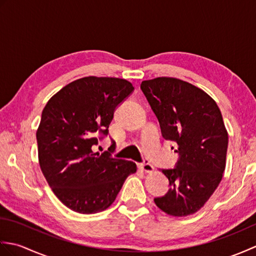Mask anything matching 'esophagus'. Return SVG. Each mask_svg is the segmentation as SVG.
<instances>
[{
  "mask_svg": "<svg viewBox=\"0 0 256 256\" xmlns=\"http://www.w3.org/2000/svg\"><path fill=\"white\" fill-rule=\"evenodd\" d=\"M138 168L145 172H152L154 170L153 165H150V162H140V164H138Z\"/></svg>",
  "mask_w": 256,
  "mask_h": 256,
  "instance_id": "34e87169",
  "label": "esophagus"
}]
</instances>
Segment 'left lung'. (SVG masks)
Returning a JSON list of instances; mask_svg holds the SVG:
<instances>
[{
  "label": "left lung",
  "mask_w": 256,
  "mask_h": 256,
  "mask_svg": "<svg viewBox=\"0 0 256 256\" xmlns=\"http://www.w3.org/2000/svg\"><path fill=\"white\" fill-rule=\"evenodd\" d=\"M140 89L162 138L178 148L175 167L160 170L170 188L155 204L174 216L192 214L214 192L226 168L228 132L220 108L204 91L176 78L145 80Z\"/></svg>",
  "instance_id": "left-lung-1"
}]
</instances>
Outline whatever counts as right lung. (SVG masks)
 Wrapping results in <instances>:
<instances>
[{"label":"right lung","instance_id":"1","mask_svg":"<svg viewBox=\"0 0 256 256\" xmlns=\"http://www.w3.org/2000/svg\"><path fill=\"white\" fill-rule=\"evenodd\" d=\"M133 91L125 79L84 77L64 86L42 112L36 133L40 170L56 197L78 214L108 208L136 172L133 162L92 150L108 134L114 111Z\"/></svg>","mask_w":256,"mask_h":256}]
</instances>
